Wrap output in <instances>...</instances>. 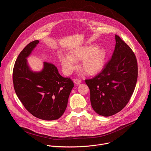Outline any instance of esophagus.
Masks as SVG:
<instances>
[{
    "label": "esophagus",
    "mask_w": 151,
    "mask_h": 151,
    "mask_svg": "<svg viewBox=\"0 0 151 151\" xmlns=\"http://www.w3.org/2000/svg\"><path fill=\"white\" fill-rule=\"evenodd\" d=\"M73 81L74 83L76 84H80L81 83V80L80 79H78V78H75L73 80Z\"/></svg>",
    "instance_id": "obj_1"
}]
</instances>
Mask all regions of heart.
Here are the masks:
<instances>
[{
    "label": "heart",
    "instance_id": "obj_1",
    "mask_svg": "<svg viewBox=\"0 0 151 151\" xmlns=\"http://www.w3.org/2000/svg\"><path fill=\"white\" fill-rule=\"evenodd\" d=\"M106 58L105 50L95 45H88L76 49L71 55L60 53L59 59L66 74H70L77 68V62L81 61V68L87 75L93 76L103 68Z\"/></svg>",
    "mask_w": 151,
    "mask_h": 151
}]
</instances>
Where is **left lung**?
<instances>
[{
  "instance_id": "1",
  "label": "left lung",
  "mask_w": 151,
  "mask_h": 151,
  "mask_svg": "<svg viewBox=\"0 0 151 151\" xmlns=\"http://www.w3.org/2000/svg\"><path fill=\"white\" fill-rule=\"evenodd\" d=\"M115 42L112 58L101 72L85 80L93 110L104 116L114 115L126 106L137 79V63L134 52L117 35Z\"/></svg>"
}]
</instances>
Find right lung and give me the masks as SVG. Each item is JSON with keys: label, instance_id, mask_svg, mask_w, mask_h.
<instances>
[{"label": "right lung", "instance_id": "add662e5", "mask_svg": "<svg viewBox=\"0 0 151 151\" xmlns=\"http://www.w3.org/2000/svg\"><path fill=\"white\" fill-rule=\"evenodd\" d=\"M39 43V40L30 42L19 54L13 70V83L25 108L33 116L50 121L64 113L74 83L70 78L60 75L51 63L44 62L39 72L30 69L27 58Z\"/></svg>", "mask_w": 151, "mask_h": 151}]
</instances>
